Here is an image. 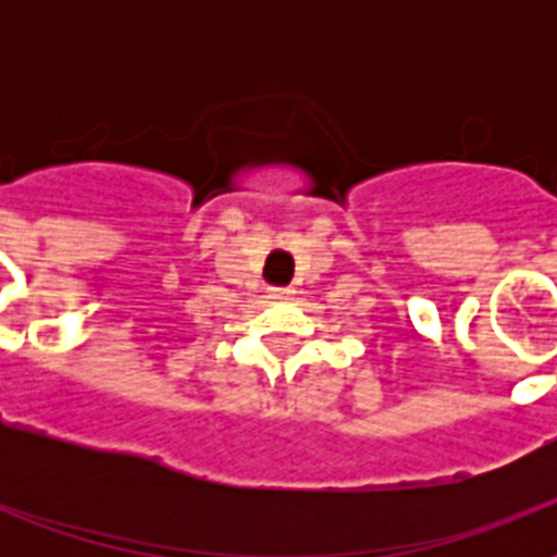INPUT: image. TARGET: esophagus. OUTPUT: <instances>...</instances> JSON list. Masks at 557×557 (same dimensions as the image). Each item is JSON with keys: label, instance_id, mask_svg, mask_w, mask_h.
Returning <instances> with one entry per match:
<instances>
[{"label": "esophagus", "instance_id": "esophagus-1", "mask_svg": "<svg viewBox=\"0 0 557 557\" xmlns=\"http://www.w3.org/2000/svg\"><path fill=\"white\" fill-rule=\"evenodd\" d=\"M295 288H288V286H283V288H269V297L271 300H295Z\"/></svg>", "mask_w": 557, "mask_h": 557}]
</instances>
